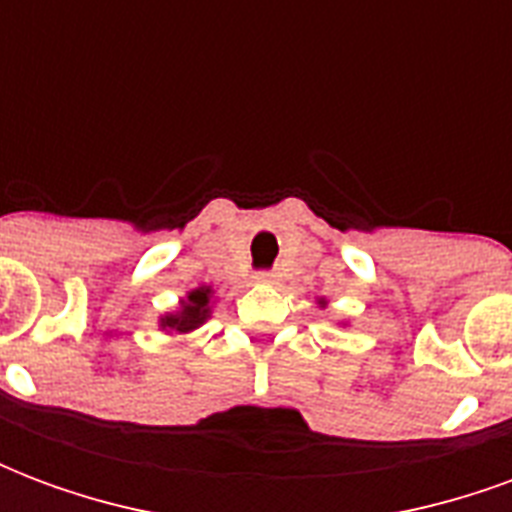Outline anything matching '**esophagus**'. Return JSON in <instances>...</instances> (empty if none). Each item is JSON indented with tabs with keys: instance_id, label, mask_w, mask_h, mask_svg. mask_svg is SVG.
Wrapping results in <instances>:
<instances>
[{
	"instance_id": "esophagus-1",
	"label": "esophagus",
	"mask_w": 512,
	"mask_h": 512,
	"mask_svg": "<svg viewBox=\"0 0 512 512\" xmlns=\"http://www.w3.org/2000/svg\"><path fill=\"white\" fill-rule=\"evenodd\" d=\"M252 279H255V282H260V285H268V282H274V274H268V271H257Z\"/></svg>"
}]
</instances>
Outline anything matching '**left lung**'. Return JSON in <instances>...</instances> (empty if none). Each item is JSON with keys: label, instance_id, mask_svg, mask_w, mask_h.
<instances>
[{"label": "left lung", "instance_id": "obj_1", "mask_svg": "<svg viewBox=\"0 0 512 512\" xmlns=\"http://www.w3.org/2000/svg\"><path fill=\"white\" fill-rule=\"evenodd\" d=\"M318 304H321V307H326V299H318Z\"/></svg>", "mask_w": 512, "mask_h": 512}]
</instances>
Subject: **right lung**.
Returning <instances> with one entry per match:
<instances>
[{
  "instance_id": "obj_1",
  "label": "right lung",
  "mask_w": 512,
  "mask_h": 512,
  "mask_svg": "<svg viewBox=\"0 0 512 512\" xmlns=\"http://www.w3.org/2000/svg\"><path fill=\"white\" fill-rule=\"evenodd\" d=\"M213 307V288L200 285L186 293V299H180V307L175 312H167L158 318V326L167 334H191L200 329L202 323L211 318Z\"/></svg>"
}]
</instances>
